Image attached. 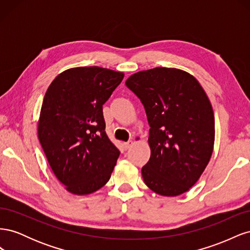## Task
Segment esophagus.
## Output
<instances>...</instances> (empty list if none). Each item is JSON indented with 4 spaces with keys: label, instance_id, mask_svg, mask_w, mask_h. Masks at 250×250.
<instances>
[{
    "label": "esophagus",
    "instance_id": "obj_1",
    "mask_svg": "<svg viewBox=\"0 0 250 250\" xmlns=\"http://www.w3.org/2000/svg\"><path fill=\"white\" fill-rule=\"evenodd\" d=\"M133 141H128V142H126V143H124V147H125V149H129L132 145H133Z\"/></svg>",
    "mask_w": 250,
    "mask_h": 250
}]
</instances>
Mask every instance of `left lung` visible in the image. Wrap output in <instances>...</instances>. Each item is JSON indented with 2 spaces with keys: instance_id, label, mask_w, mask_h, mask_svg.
<instances>
[{
  "instance_id": "8db88e82",
  "label": "left lung",
  "mask_w": 250,
  "mask_h": 250,
  "mask_svg": "<svg viewBox=\"0 0 250 250\" xmlns=\"http://www.w3.org/2000/svg\"><path fill=\"white\" fill-rule=\"evenodd\" d=\"M145 108L151 150L142 168L146 186L178 196L197 183L210 160L215 118L208 98L193 75L174 67L135 73L125 82Z\"/></svg>"
}]
</instances>
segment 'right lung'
<instances>
[{
  "label": "right lung",
  "instance_id": "1",
  "mask_svg": "<svg viewBox=\"0 0 250 250\" xmlns=\"http://www.w3.org/2000/svg\"><path fill=\"white\" fill-rule=\"evenodd\" d=\"M123 78L100 66L73 67L44 95L39 140L53 173L72 194H92L111 176L120 151L105 132L103 104Z\"/></svg>",
  "mask_w": 250,
  "mask_h": 250
}]
</instances>
